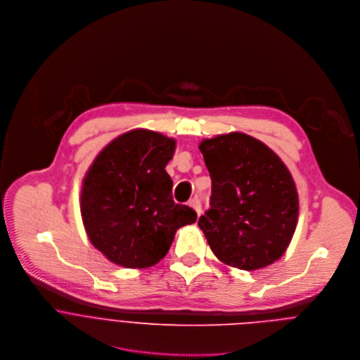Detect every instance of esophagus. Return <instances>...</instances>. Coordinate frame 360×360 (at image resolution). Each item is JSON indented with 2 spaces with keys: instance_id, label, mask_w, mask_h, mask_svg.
Returning a JSON list of instances; mask_svg holds the SVG:
<instances>
[{
  "instance_id": "34e87169",
  "label": "esophagus",
  "mask_w": 360,
  "mask_h": 360,
  "mask_svg": "<svg viewBox=\"0 0 360 360\" xmlns=\"http://www.w3.org/2000/svg\"><path fill=\"white\" fill-rule=\"evenodd\" d=\"M188 205L195 211L197 215H201V202H200L198 198H193V200L188 202Z\"/></svg>"
}]
</instances>
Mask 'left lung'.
<instances>
[{
	"instance_id": "obj_1",
	"label": "left lung",
	"mask_w": 360,
	"mask_h": 360,
	"mask_svg": "<svg viewBox=\"0 0 360 360\" xmlns=\"http://www.w3.org/2000/svg\"><path fill=\"white\" fill-rule=\"evenodd\" d=\"M212 180L211 210L198 221L219 261L254 271L288 250L299 194L282 159L264 142L233 131L198 145Z\"/></svg>"
}]
</instances>
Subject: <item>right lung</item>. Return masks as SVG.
<instances>
[{"mask_svg":"<svg viewBox=\"0 0 360 360\" xmlns=\"http://www.w3.org/2000/svg\"><path fill=\"white\" fill-rule=\"evenodd\" d=\"M176 139L135 128L110 141L94 159L81 187V217L95 248L124 268H148L169 251L177 229L197 221L174 204L166 165Z\"/></svg>","mask_w":360,"mask_h":360,"instance_id":"right-lung-1","label":"right lung"}]
</instances>
